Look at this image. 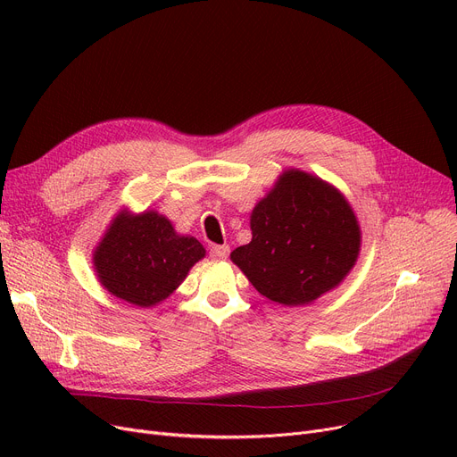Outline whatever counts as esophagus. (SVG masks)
Here are the masks:
<instances>
[{
    "mask_svg": "<svg viewBox=\"0 0 457 457\" xmlns=\"http://www.w3.org/2000/svg\"><path fill=\"white\" fill-rule=\"evenodd\" d=\"M228 255H229V246L228 245H214L211 248V257L216 259V261H224V259H228Z\"/></svg>",
    "mask_w": 457,
    "mask_h": 457,
    "instance_id": "1",
    "label": "esophagus"
}]
</instances>
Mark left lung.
<instances>
[{"label": "left lung", "mask_w": 457, "mask_h": 457, "mask_svg": "<svg viewBox=\"0 0 457 457\" xmlns=\"http://www.w3.org/2000/svg\"><path fill=\"white\" fill-rule=\"evenodd\" d=\"M252 241L231 252L255 291L298 307L339 287L361 250V228L339 188L309 172L283 170L250 214Z\"/></svg>", "instance_id": "1"}]
</instances>
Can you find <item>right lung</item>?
<instances>
[{"label":"right lung","mask_w":457,"mask_h":457,"mask_svg":"<svg viewBox=\"0 0 457 457\" xmlns=\"http://www.w3.org/2000/svg\"><path fill=\"white\" fill-rule=\"evenodd\" d=\"M204 257L198 238L179 235L164 214L122 209L94 248L92 265L107 293L137 307H154Z\"/></svg>","instance_id":"right-lung-1"}]
</instances>
